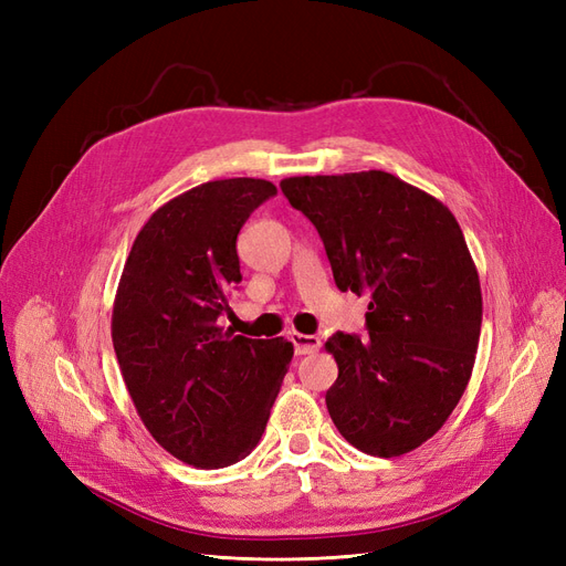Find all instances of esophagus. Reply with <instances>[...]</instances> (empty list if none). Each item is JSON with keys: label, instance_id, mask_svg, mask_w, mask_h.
Listing matches in <instances>:
<instances>
[{"label": "esophagus", "instance_id": "1", "mask_svg": "<svg viewBox=\"0 0 566 566\" xmlns=\"http://www.w3.org/2000/svg\"><path fill=\"white\" fill-rule=\"evenodd\" d=\"M290 342L295 345V352L302 354H314L321 349V339L316 335H302V333H293L290 335Z\"/></svg>", "mask_w": 566, "mask_h": 566}]
</instances>
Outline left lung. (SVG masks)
I'll use <instances>...</instances> for the list:
<instances>
[{"label":"left lung","instance_id":"obj_1","mask_svg":"<svg viewBox=\"0 0 566 566\" xmlns=\"http://www.w3.org/2000/svg\"><path fill=\"white\" fill-rule=\"evenodd\" d=\"M342 293L370 295L368 337L335 333L328 413L352 447L394 458L449 420L474 368L482 285L451 210L382 169L287 177Z\"/></svg>","mask_w":566,"mask_h":566}]
</instances>
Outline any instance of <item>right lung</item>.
Masks as SVG:
<instances>
[{
  "label": "right lung",
  "mask_w": 566,
  "mask_h": 566,
  "mask_svg": "<svg viewBox=\"0 0 566 566\" xmlns=\"http://www.w3.org/2000/svg\"><path fill=\"white\" fill-rule=\"evenodd\" d=\"M266 179H217L148 217L113 302V347L136 413L160 447L200 470L229 468L260 443L293 361V342L217 325L243 281L235 241Z\"/></svg>",
  "instance_id": "right-lung-1"
}]
</instances>
